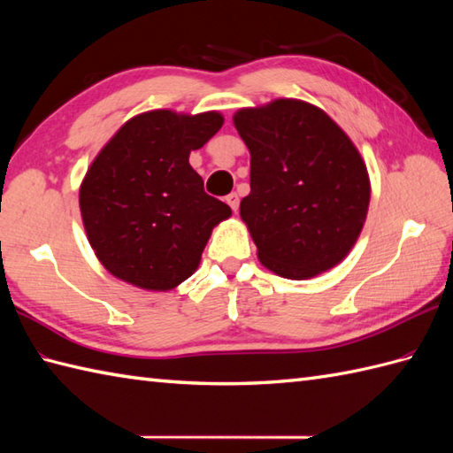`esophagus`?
Returning a JSON list of instances; mask_svg holds the SVG:
<instances>
[{
    "label": "esophagus",
    "instance_id": "1",
    "mask_svg": "<svg viewBox=\"0 0 453 453\" xmlns=\"http://www.w3.org/2000/svg\"><path fill=\"white\" fill-rule=\"evenodd\" d=\"M226 200H227V204L232 206V210L237 211V208H239V196H237V192H232V195H227Z\"/></svg>",
    "mask_w": 453,
    "mask_h": 453
}]
</instances>
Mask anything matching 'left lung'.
<instances>
[{
    "instance_id": "1",
    "label": "left lung",
    "mask_w": 453,
    "mask_h": 453,
    "mask_svg": "<svg viewBox=\"0 0 453 453\" xmlns=\"http://www.w3.org/2000/svg\"><path fill=\"white\" fill-rule=\"evenodd\" d=\"M234 124L251 151V192L239 214L258 261L292 280L339 265L370 204L368 169L350 138L325 111L297 99L242 109Z\"/></svg>"
}]
</instances>
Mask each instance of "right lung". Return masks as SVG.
Returning <instances> with one entry per match:
<instances>
[{
	"label": "right lung",
	"instance_id": "1",
	"mask_svg": "<svg viewBox=\"0 0 453 453\" xmlns=\"http://www.w3.org/2000/svg\"><path fill=\"white\" fill-rule=\"evenodd\" d=\"M224 124L219 112H142L114 134L80 188L95 255L120 280L167 292L200 265L211 229L232 208L204 192L188 156Z\"/></svg>",
	"mask_w": 453,
	"mask_h": 453
}]
</instances>
